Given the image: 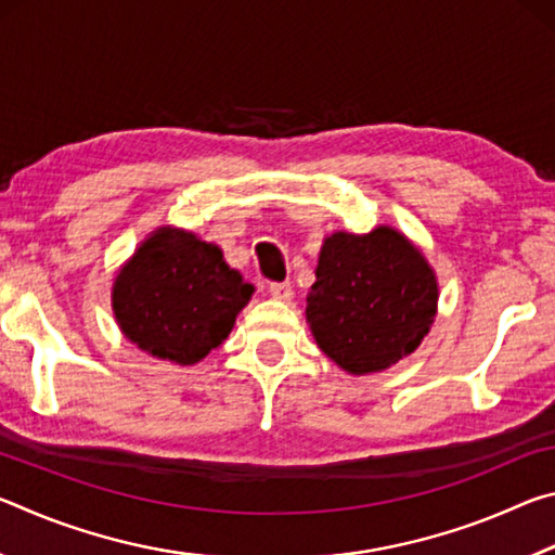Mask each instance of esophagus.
Listing matches in <instances>:
<instances>
[{"mask_svg": "<svg viewBox=\"0 0 555 555\" xmlns=\"http://www.w3.org/2000/svg\"><path fill=\"white\" fill-rule=\"evenodd\" d=\"M269 294L279 300H291V296H294V286H291L288 281H274V284H269Z\"/></svg>", "mask_w": 555, "mask_h": 555, "instance_id": "esophagus-1", "label": "esophagus"}]
</instances>
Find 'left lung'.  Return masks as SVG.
<instances>
[{
  "mask_svg": "<svg viewBox=\"0 0 555 555\" xmlns=\"http://www.w3.org/2000/svg\"><path fill=\"white\" fill-rule=\"evenodd\" d=\"M321 350L350 374L387 370L424 340L436 315L434 269L391 228L327 237L306 298Z\"/></svg>",
  "mask_w": 555,
  "mask_h": 555,
  "instance_id": "1",
  "label": "left lung"
}]
</instances>
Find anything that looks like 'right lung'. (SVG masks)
Segmentation results:
<instances>
[{
	"label": "right lung",
	"mask_w": 555,
	"mask_h": 555,
	"mask_svg": "<svg viewBox=\"0 0 555 555\" xmlns=\"http://www.w3.org/2000/svg\"><path fill=\"white\" fill-rule=\"evenodd\" d=\"M251 291L215 244L162 228L119 271L112 308L121 333L144 352L195 364L228 340Z\"/></svg>",
	"instance_id": "1"
}]
</instances>
